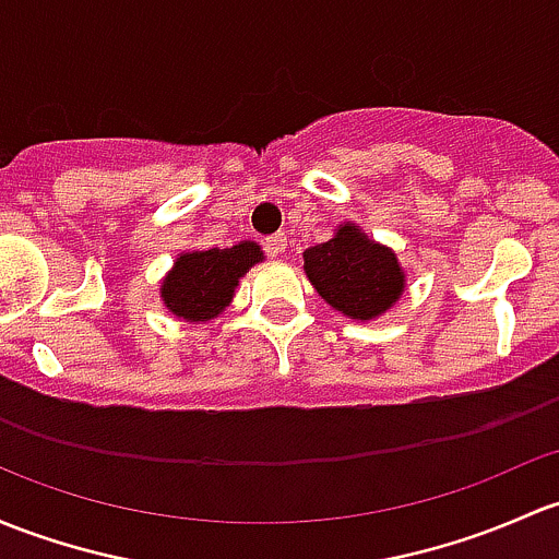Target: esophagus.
<instances>
[{"instance_id":"obj_1","label":"esophagus","mask_w":559,"mask_h":559,"mask_svg":"<svg viewBox=\"0 0 559 559\" xmlns=\"http://www.w3.org/2000/svg\"><path fill=\"white\" fill-rule=\"evenodd\" d=\"M264 251H267L270 257L284 254V251H286V235L275 233V235H270V238H264Z\"/></svg>"}]
</instances>
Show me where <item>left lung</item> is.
I'll return each instance as SVG.
<instances>
[{"label": "left lung", "instance_id": "obj_1", "mask_svg": "<svg viewBox=\"0 0 559 559\" xmlns=\"http://www.w3.org/2000/svg\"><path fill=\"white\" fill-rule=\"evenodd\" d=\"M302 260L313 289L348 319H378L404 292V270L396 254L350 222L340 225L326 243L305 249Z\"/></svg>", "mask_w": 559, "mask_h": 559}]
</instances>
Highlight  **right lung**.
Segmentation results:
<instances>
[{"label":"right lung","instance_id":"right-lung-1","mask_svg":"<svg viewBox=\"0 0 559 559\" xmlns=\"http://www.w3.org/2000/svg\"><path fill=\"white\" fill-rule=\"evenodd\" d=\"M264 260L254 240L230 249L185 251L163 278L160 297L174 316L185 321H211L233 302L238 281Z\"/></svg>","mask_w":559,"mask_h":559}]
</instances>
